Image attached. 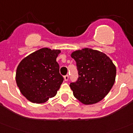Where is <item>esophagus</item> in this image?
<instances>
[{"label": "esophagus", "instance_id": "esophagus-1", "mask_svg": "<svg viewBox=\"0 0 133 133\" xmlns=\"http://www.w3.org/2000/svg\"><path fill=\"white\" fill-rule=\"evenodd\" d=\"M64 81H68V79H69V76H68V75L64 76Z\"/></svg>", "mask_w": 133, "mask_h": 133}]
</instances>
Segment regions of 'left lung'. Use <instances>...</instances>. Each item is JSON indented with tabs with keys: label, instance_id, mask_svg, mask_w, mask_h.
I'll return each instance as SVG.
<instances>
[{
	"label": "left lung",
	"instance_id": "left-lung-1",
	"mask_svg": "<svg viewBox=\"0 0 133 133\" xmlns=\"http://www.w3.org/2000/svg\"><path fill=\"white\" fill-rule=\"evenodd\" d=\"M76 63L79 77L70 83L74 97L83 104H93L103 99L114 84L116 66L104 53L90 48L71 54Z\"/></svg>",
	"mask_w": 133,
	"mask_h": 133
}]
</instances>
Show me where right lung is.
<instances>
[{
    "label": "right lung",
    "instance_id": "right-lung-1",
    "mask_svg": "<svg viewBox=\"0 0 133 133\" xmlns=\"http://www.w3.org/2000/svg\"><path fill=\"white\" fill-rule=\"evenodd\" d=\"M59 50L44 48L24 58L17 66L16 80L21 94L33 103H44L56 95L63 82L56 61Z\"/></svg>",
    "mask_w": 133,
    "mask_h": 133
}]
</instances>
